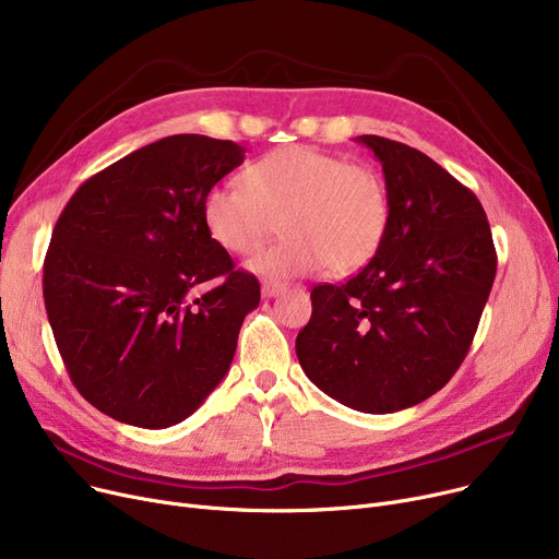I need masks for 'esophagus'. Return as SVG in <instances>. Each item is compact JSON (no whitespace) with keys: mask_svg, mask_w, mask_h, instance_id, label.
<instances>
[{"mask_svg":"<svg viewBox=\"0 0 559 559\" xmlns=\"http://www.w3.org/2000/svg\"><path fill=\"white\" fill-rule=\"evenodd\" d=\"M262 297H267V299H272V297H278V295H283V292L287 289V285L285 283H281V281H262Z\"/></svg>","mask_w":559,"mask_h":559,"instance_id":"obj_1","label":"esophagus"}]
</instances>
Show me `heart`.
<instances>
[{
	"mask_svg": "<svg viewBox=\"0 0 559 559\" xmlns=\"http://www.w3.org/2000/svg\"><path fill=\"white\" fill-rule=\"evenodd\" d=\"M247 188L222 183L203 197L211 238L235 255L267 242L278 222L283 240L260 251L249 267L264 278H295L331 270L350 274L378 253L390 226L380 176L337 154L287 144L247 167Z\"/></svg>",
	"mask_w": 559,
	"mask_h": 559,
	"instance_id": "1",
	"label": "heart"
}]
</instances>
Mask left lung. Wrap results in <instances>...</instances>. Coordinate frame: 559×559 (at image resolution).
I'll use <instances>...</instances> for the list:
<instances>
[{
	"label": "left lung",
	"mask_w": 559,
	"mask_h": 559,
	"mask_svg": "<svg viewBox=\"0 0 559 559\" xmlns=\"http://www.w3.org/2000/svg\"><path fill=\"white\" fill-rule=\"evenodd\" d=\"M383 165L390 226L342 285L310 292L297 356L346 407L388 415L442 390L474 342L496 276L478 197L432 158L380 135L356 138Z\"/></svg>",
	"instance_id": "obj_1"
}]
</instances>
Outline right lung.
<instances>
[{"label":"right lung","instance_id":"right-lung-1","mask_svg":"<svg viewBox=\"0 0 559 559\" xmlns=\"http://www.w3.org/2000/svg\"><path fill=\"white\" fill-rule=\"evenodd\" d=\"M245 152L197 133L163 138L91 176L58 217L45 308L74 388L99 413L169 428L226 376L260 283L211 238L203 197Z\"/></svg>","mask_w":559,"mask_h":559}]
</instances>
